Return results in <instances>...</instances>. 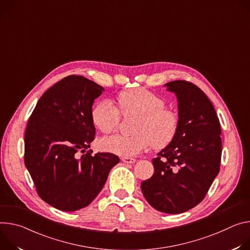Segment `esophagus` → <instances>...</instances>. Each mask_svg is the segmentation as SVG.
<instances>
[{
    "instance_id": "esophagus-1",
    "label": "esophagus",
    "mask_w": 250,
    "mask_h": 250,
    "mask_svg": "<svg viewBox=\"0 0 250 250\" xmlns=\"http://www.w3.org/2000/svg\"><path fill=\"white\" fill-rule=\"evenodd\" d=\"M121 161L123 163H126V164H133V163H135L136 160L134 158H131V157H122Z\"/></svg>"
}]
</instances>
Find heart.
Here are the masks:
<instances>
[{
    "label": "heart",
    "mask_w": 250,
    "mask_h": 250,
    "mask_svg": "<svg viewBox=\"0 0 250 250\" xmlns=\"http://www.w3.org/2000/svg\"><path fill=\"white\" fill-rule=\"evenodd\" d=\"M121 114L125 117H137L132 136H113L104 139L101 147L113 154L133 157L147 149L151 143L155 148L167 146L177 133L178 114L173 109L165 107L162 97L145 89H130L118 95ZM95 127L104 134L117 130L120 112L108 100L97 103L91 112Z\"/></svg>",
    "instance_id": "1"
}]
</instances>
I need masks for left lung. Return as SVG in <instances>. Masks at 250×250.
I'll list each match as a JSON object with an SVG mask.
<instances>
[{
	"label": "left lung",
	"mask_w": 250,
	"mask_h": 250,
	"mask_svg": "<svg viewBox=\"0 0 250 250\" xmlns=\"http://www.w3.org/2000/svg\"><path fill=\"white\" fill-rule=\"evenodd\" d=\"M178 100L179 126L174 139L153 159L154 175L141 184L147 202L166 213L199 205L219 172L221 130L214 107L195 84L166 83Z\"/></svg>",
	"instance_id": "obj_1"
}]
</instances>
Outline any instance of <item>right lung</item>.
Instances as JSON below:
<instances>
[{
    "label": "right lung",
    "mask_w": 250,
    "mask_h": 250,
    "mask_svg": "<svg viewBox=\"0 0 250 250\" xmlns=\"http://www.w3.org/2000/svg\"><path fill=\"white\" fill-rule=\"evenodd\" d=\"M103 91L83 76L64 77L42 94L27 122L24 165L41 199L58 209L87 207L120 161L112 153L86 152L95 136L92 105Z\"/></svg>",
    "instance_id": "1"
}]
</instances>
